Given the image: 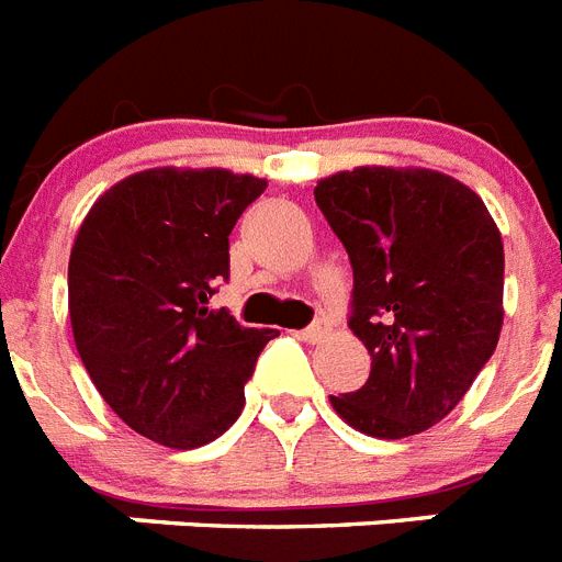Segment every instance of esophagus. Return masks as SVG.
Instances as JSON below:
<instances>
[{"mask_svg": "<svg viewBox=\"0 0 562 562\" xmlns=\"http://www.w3.org/2000/svg\"><path fill=\"white\" fill-rule=\"evenodd\" d=\"M327 336V324L324 322H315V324H310L307 330H301V338H304V341H322V338Z\"/></svg>", "mask_w": 562, "mask_h": 562, "instance_id": "1", "label": "esophagus"}]
</instances>
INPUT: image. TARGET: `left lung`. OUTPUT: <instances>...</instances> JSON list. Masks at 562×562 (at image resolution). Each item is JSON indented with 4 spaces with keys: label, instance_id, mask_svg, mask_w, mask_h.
I'll list each match as a JSON object with an SVG mask.
<instances>
[{
    "label": "left lung",
    "instance_id": "left-lung-1",
    "mask_svg": "<svg viewBox=\"0 0 562 562\" xmlns=\"http://www.w3.org/2000/svg\"><path fill=\"white\" fill-rule=\"evenodd\" d=\"M315 203L353 267L350 330L370 353L359 391L330 396L350 428L405 439L451 414L503 330V238L474 189L434 169L359 166Z\"/></svg>",
    "mask_w": 562,
    "mask_h": 562
}]
</instances>
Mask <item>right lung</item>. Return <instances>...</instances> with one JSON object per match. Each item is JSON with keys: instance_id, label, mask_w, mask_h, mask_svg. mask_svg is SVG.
I'll return each mask as SVG.
<instances>
[{"instance_id": "1", "label": "right lung", "mask_w": 562, "mask_h": 562, "mask_svg": "<svg viewBox=\"0 0 562 562\" xmlns=\"http://www.w3.org/2000/svg\"><path fill=\"white\" fill-rule=\"evenodd\" d=\"M267 180L146 169L97 198L68 261L74 345L105 405L140 437L201 448L244 411L272 330L209 299L229 278V232Z\"/></svg>"}]
</instances>
